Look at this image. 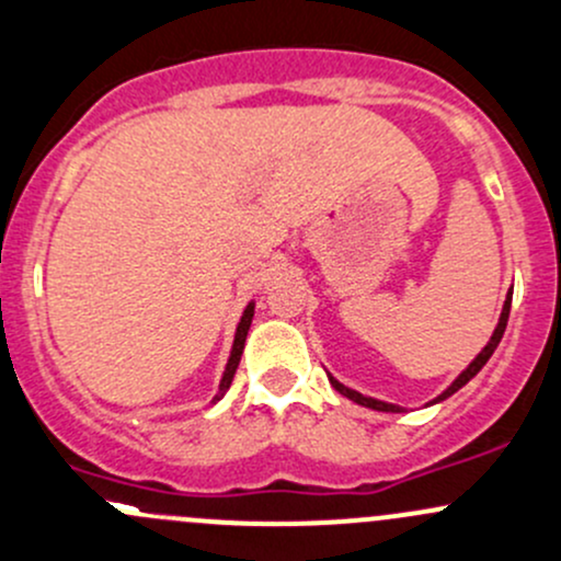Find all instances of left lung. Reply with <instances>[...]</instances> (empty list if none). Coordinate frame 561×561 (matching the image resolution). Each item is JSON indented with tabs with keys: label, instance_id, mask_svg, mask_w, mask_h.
Returning <instances> with one entry per match:
<instances>
[{
	"label": "left lung",
	"instance_id": "obj_1",
	"mask_svg": "<svg viewBox=\"0 0 561 561\" xmlns=\"http://www.w3.org/2000/svg\"><path fill=\"white\" fill-rule=\"evenodd\" d=\"M511 297H514V286H511V288H508V294H505L503 310H500L497 327H495V331H492L490 342H486V345L481 347L479 355H476V358L471 360V364H468L466 369H462L460 375H457L455 379H451V382L447 385V388H444L442 393L436 396V399H431V401H427L425 407H433V403H442V401H447L449 396H455L457 390L462 388V385H468V382H471V379H473L476 375H479L481 369H484V364H486V360H490V355L495 353V347L500 345V340H503V331H505V323H508V312H511ZM327 377H329L331 388H334L336 393H342V396H345V399H351L353 403H360V407H366V409H375V412H407V407H399V403H390V401H379V399H371V396H364V393H358V390L347 388V385H342L340 379H336L334 375H329V371H327Z\"/></svg>",
	"mask_w": 561,
	"mask_h": 561
}]
</instances>
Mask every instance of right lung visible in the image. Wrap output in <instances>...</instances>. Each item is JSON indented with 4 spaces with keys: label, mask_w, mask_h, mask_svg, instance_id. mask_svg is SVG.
I'll return each mask as SVG.
<instances>
[{
    "label": "right lung",
    "mask_w": 561,
    "mask_h": 561,
    "mask_svg": "<svg viewBox=\"0 0 561 561\" xmlns=\"http://www.w3.org/2000/svg\"><path fill=\"white\" fill-rule=\"evenodd\" d=\"M254 307L256 302L251 299L249 305H245L243 316H240L238 321V329H234V340H232V351H230V358H227V366L225 371H221V379H219V390H216V396L210 399V403L221 401L225 399V393L230 390L232 385V377L234 371H238V364H240V355H243V347H245V336H249V329H251V321H254Z\"/></svg>",
    "instance_id": "add662e5"
}]
</instances>
